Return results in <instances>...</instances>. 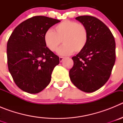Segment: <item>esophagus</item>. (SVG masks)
I'll return each mask as SVG.
<instances>
[{
	"label": "esophagus",
	"instance_id": "esophagus-1",
	"mask_svg": "<svg viewBox=\"0 0 123 123\" xmlns=\"http://www.w3.org/2000/svg\"><path fill=\"white\" fill-rule=\"evenodd\" d=\"M64 57H63V56H60L59 57V60H60V62H62V61L63 60H64Z\"/></svg>",
	"mask_w": 123,
	"mask_h": 123
}]
</instances>
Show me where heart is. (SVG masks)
Masks as SVG:
<instances>
[{
  "label": "heart",
  "instance_id": "b5f03b06",
  "mask_svg": "<svg viewBox=\"0 0 123 123\" xmlns=\"http://www.w3.org/2000/svg\"><path fill=\"white\" fill-rule=\"evenodd\" d=\"M44 42L52 52L58 50L62 42L63 45L58 50L61 55L78 53L84 49L87 42L88 32L82 24L71 20H65L55 27L54 32L48 30L44 34Z\"/></svg>",
  "mask_w": 123,
  "mask_h": 123
}]
</instances>
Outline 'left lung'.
<instances>
[{
    "label": "left lung",
    "instance_id": "8db88e82",
    "mask_svg": "<svg viewBox=\"0 0 123 123\" xmlns=\"http://www.w3.org/2000/svg\"><path fill=\"white\" fill-rule=\"evenodd\" d=\"M86 27L87 44L76 56L69 78L74 85L85 92L99 89L107 82L116 60L115 38L109 28L98 18L92 16L76 18Z\"/></svg>",
    "mask_w": 123,
    "mask_h": 123
}]
</instances>
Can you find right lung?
I'll use <instances>...</instances> for the list:
<instances>
[{"label":"right lung","instance_id":"add662e5","mask_svg":"<svg viewBox=\"0 0 123 123\" xmlns=\"http://www.w3.org/2000/svg\"><path fill=\"white\" fill-rule=\"evenodd\" d=\"M60 20L44 16L26 19L15 28L6 45L7 63L14 82L22 91L37 94L51 81L59 57L44 42V34Z\"/></svg>","mask_w":123,"mask_h":123}]
</instances>
